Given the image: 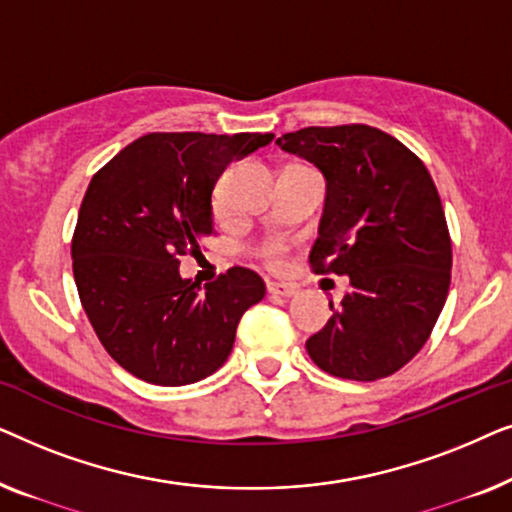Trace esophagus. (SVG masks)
I'll list each match as a JSON object with an SVG mask.
<instances>
[{"mask_svg": "<svg viewBox=\"0 0 512 512\" xmlns=\"http://www.w3.org/2000/svg\"><path fill=\"white\" fill-rule=\"evenodd\" d=\"M268 293L270 296H279V298H291V296H296V286L282 284V282H270Z\"/></svg>", "mask_w": 512, "mask_h": 512, "instance_id": "1", "label": "esophagus"}]
</instances>
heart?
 Instances as JSON below:
<instances>
[{
	"mask_svg": "<svg viewBox=\"0 0 512 512\" xmlns=\"http://www.w3.org/2000/svg\"><path fill=\"white\" fill-rule=\"evenodd\" d=\"M261 256H263L265 263L272 265V268H277V265H282V261H284V244L282 242H268L261 249Z\"/></svg>",
	"mask_w": 512,
	"mask_h": 512,
	"instance_id": "b5f03b06",
	"label": "heart"
}]
</instances>
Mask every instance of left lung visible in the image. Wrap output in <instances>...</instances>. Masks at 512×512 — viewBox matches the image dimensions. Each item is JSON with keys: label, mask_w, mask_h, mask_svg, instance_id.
Returning a JSON list of instances; mask_svg holds the SVG:
<instances>
[{"label": "left lung", "mask_w": 512, "mask_h": 512, "mask_svg": "<svg viewBox=\"0 0 512 512\" xmlns=\"http://www.w3.org/2000/svg\"><path fill=\"white\" fill-rule=\"evenodd\" d=\"M326 179L317 272L349 277L333 317L305 342L321 370L373 382L403 368L436 326L450 291L452 242L422 160L370 125L303 128L277 139Z\"/></svg>", "instance_id": "8db88e82"}]
</instances>
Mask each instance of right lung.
<instances>
[{"label": "right lung", "mask_w": 512, "mask_h": 512, "mask_svg": "<svg viewBox=\"0 0 512 512\" xmlns=\"http://www.w3.org/2000/svg\"><path fill=\"white\" fill-rule=\"evenodd\" d=\"M272 132H151L90 181L72 240L74 282L97 338L118 366L160 387L205 380L226 363L242 314L265 296L254 270L200 286L179 256L214 233L212 191L233 160Z\"/></svg>", "instance_id": "obj_1"}]
</instances>
